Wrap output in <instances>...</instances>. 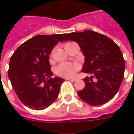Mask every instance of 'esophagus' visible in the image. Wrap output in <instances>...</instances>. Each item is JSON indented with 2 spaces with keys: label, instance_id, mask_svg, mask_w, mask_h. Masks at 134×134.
<instances>
[{
  "label": "esophagus",
  "instance_id": "esophagus-1",
  "mask_svg": "<svg viewBox=\"0 0 134 134\" xmlns=\"http://www.w3.org/2000/svg\"><path fill=\"white\" fill-rule=\"evenodd\" d=\"M67 80H68V81H76V79H67Z\"/></svg>",
  "mask_w": 134,
  "mask_h": 134
}]
</instances>
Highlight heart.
I'll return each mask as SVG.
<instances>
[{
    "label": "heart",
    "instance_id": "heart-1",
    "mask_svg": "<svg viewBox=\"0 0 134 134\" xmlns=\"http://www.w3.org/2000/svg\"><path fill=\"white\" fill-rule=\"evenodd\" d=\"M79 69V65L76 63H62L55 69L57 75L61 77L69 78L74 76Z\"/></svg>",
    "mask_w": 134,
    "mask_h": 134
}]
</instances>
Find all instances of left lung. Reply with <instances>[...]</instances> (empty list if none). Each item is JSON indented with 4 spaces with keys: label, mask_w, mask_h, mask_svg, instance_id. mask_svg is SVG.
Masks as SVG:
<instances>
[{
    "label": "left lung",
    "mask_w": 134,
    "mask_h": 134,
    "mask_svg": "<svg viewBox=\"0 0 134 134\" xmlns=\"http://www.w3.org/2000/svg\"><path fill=\"white\" fill-rule=\"evenodd\" d=\"M77 42L85 56L82 69L91 74L83 79L78 95L90 106H100L114 97L122 82L125 63L119 46L104 35L85 30L65 35L63 41Z\"/></svg>",
    "instance_id": "obj_1"
}]
</instances>
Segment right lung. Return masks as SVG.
<instances>
[{"label":"right lung","mask_w":134,"mask_h":134,"mask_svg":"<svg viewBox=\"0 0 134 134\" xmlns=\"http://www.w3.org/2000/svg\"><path fill=\"white\" fill-rule=\"evenodd\" d=\"M65 34L37 35L18 47L10 58L8 76L19 100L28 108L43 110L55 101L65 79L55 76L48 59Z\"/></svg>","instance_id":"add662e5"}]
</instances>
